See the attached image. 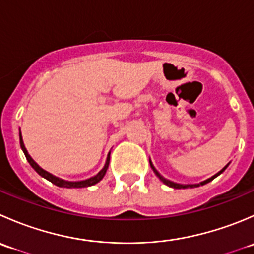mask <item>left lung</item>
I'll use <instances>...</instances> for the list:
<instances>
[{"instance_id":"obj_1","label":"left lung","mask_w":254,"mask_h":254,"mask_svg":"<svg viewBox=\"0 0 254 254\" xmlns=\"http://www.w3.org/2000/svg\"><path fill=\"white\" fill-rule=\"evenodd\" d=\"M150 165H151V168H152V170H153V172H155V173H156V176H157V177H158V178H160V179H161V181H162V182H163V183H165V184H166V186L171 187V188H175V189H181V188H188V187H189V188H194V187H200V186H204V184L209 183V182H211V181H212V179H214V178H216V177H217V176H219V175H221V173H222V172H224V171H225V170H226V168H227V166H229V165H226V166H225V167H224V168H222V170H221V171H220V172H219V173H216V175H215V176H212V177H211V178L206 179V181L201 182V183H200V184H189V186H183V184L173 183V182L168 181V179H165V178H163V177H162V176H161V175H160V173H158V172H157V171H156V170H155V167H153V166H152V163H151V162H150Z\"/></svg>"}]
</instances>
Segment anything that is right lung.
Listing matches in <instances>:
<instances>
[{
  "mask_svg": "<svg viewBox=\"0 0 254 254\" xmlns=\"http://www.w3.org/2000/svg\"><path fill=\"white\" fill-rule=\"evenodd\" d=\"M19 142H20V147H22L23 152H24V155H25V158H27V161L29 162V165L32 166L35 171H37L38 175L44 177V178L48 179L49 182H51V183L55 184V186L61 187V188H86V187H91V186H93V184L98 183L99 181H102V178H103L104 175H106L107 170H108V166H109V160H111V153H109L108 157H107V162H106V166H104L103 170H102L98 175L92 177V178L86 179V181H79V182H67V181H64V179L58 178V177L53 176L51 173H49V172H47V171L43 170V168H40L39 166L34 162V160H33V158L28 155L27 148H25L24 143H23L22 135H20V132H19Z\"/></svg>",
  "mask_w": 254,
  "mask_h": 254,
  "instance_id": "right-lung-1",
  "label": "right lung"
}]
</instances>
